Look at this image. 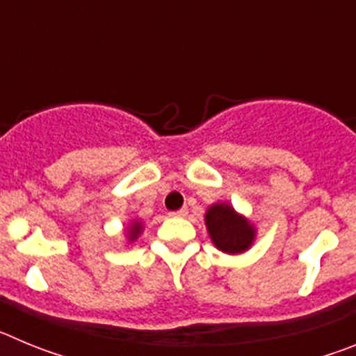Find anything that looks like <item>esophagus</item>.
Returning a JSON list of instances; mask_svg holds the SVG:
<instances>
[{
    "label": "esophagus",
    "instance_id": "1",
    "mask_svg": "<svg viewBox=\"0 0 356 356\" xmlns=\"http://www.w3.org/2000/svg\"><path fill=\"white\" fill-rule=\"evenodd\" d=\"M172 217H185L187 216V207H184V209L176 210V212H171Z\"/></svg>",
    "mask_w": 356,
    "mask_h": 356
}]
</instances>
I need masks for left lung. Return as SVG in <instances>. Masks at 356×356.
Returning a JSON list of instances; mask_svg holds the SVG:
<instances>
[{
    "label": "left lung",
    "mask_w": 356,
    "mask_h": 356,
    "mask_svg": "<svg viewBox=\"0 0 356 356\" xmlns=\"http://www.w3.org/2000/svg\"><path fill=\"white\" fill-rule=\"evenodd\" d=\"M205 226L213 246L226 254L246 253L254 244L257 226L229 203H213L205 212Z\"/></svg>",
    "instance_id": "8db88e82"
}]
</instances>
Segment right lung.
I'll list each match as a JSON object with an SVG mask.
<instances>
[{"mask_svg": "<svg viewBox=\"0 0 356 356\" xmlns=\"http://www.w3.org/2000/svg\"><path fill=\"white\" fill-rule=\"evenodd\" d=\"M144 222L140 219H130L128 226L124 228V238H127V246H134L135 241L143 235Z\"/></svg>", "mask_w": 356, "mask_h": 356, "instance_id": "obj_1", "label": "right lung"}]
</instances>
